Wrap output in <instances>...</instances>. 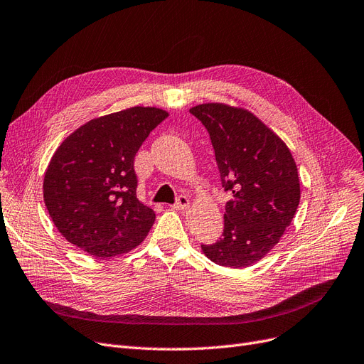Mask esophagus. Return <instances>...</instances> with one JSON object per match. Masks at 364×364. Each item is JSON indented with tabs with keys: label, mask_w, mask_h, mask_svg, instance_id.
Returning a JSON list of instances; mask_svg holds the SVG:
<instances>
[{
	"label": "esophagus",
	"mask_w": 364,
	"mask_h": 364,
	"mask_svg": "<svg viewBox=\"0 0 364 364\" xmlns=\"http://www.w3.org/2000/svg\"><path fill=\"white\" fill-rule=\"evenodd\" d=\"M189 204H191L189 198L184 196V195H180V196L177 198V200H175V204L172 205V208H173V210H180V211H184V210L189 208Z\"/></svg>",
	"instance_id": "1"
}]
</instances>
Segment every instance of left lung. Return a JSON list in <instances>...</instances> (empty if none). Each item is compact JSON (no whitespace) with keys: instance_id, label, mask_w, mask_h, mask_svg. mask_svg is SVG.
<instances>
[{"instance_id":"left-lung-1","label":"left lung","mask_w":364,"mask_h":364,"mask_svg":"<svg viewBox=\"0 0 364 364\" xmlns=\"http://www.w3.org/2000/svg\"><path fill=\"white\" fill-rule=\"evenodd\" d=\"M210 133L220 180L232 199L225 205L222 238L203 245L223 267L246 268L262 259L284 235L300 204V178L287 144L243 107L193 106Z\"/></svg>"}]
</instances>
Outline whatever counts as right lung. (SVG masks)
<instances>
[{
  "label": "right lung",
  "mask_w": 364,
  "mask_h": 364,
  "mask_svg": "<svg viewBox=\"0 0 364 364\" xmlns=\"http://www.w3.org/2000/svg\"><path fill=\"white\" fill-rule=\"evenodd\" d=\"M166 117L159 107L134 106L90 119L61 142L45 172L43 198L69 243L100 259L142 243L156 214L136 198L133 161Z\"/></svg>",
  "instance_id": "1"
}]
</instances>
